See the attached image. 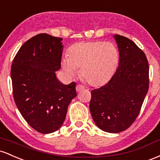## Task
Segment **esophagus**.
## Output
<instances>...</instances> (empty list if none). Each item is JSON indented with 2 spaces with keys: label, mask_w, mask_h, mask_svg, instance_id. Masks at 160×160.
Masks as SVG:
<instances>
[{
  "label": "esophagus",
  "mask_w": 160,
  "mask_h": 160,
  "mask_svg": "<svg viewBox=\"0 0 160 160\" xmlns=\"http://www.w3.org/2000/svg\"><path fill=\"white\" fill-rule=\"evenodd\" d=\"M84 88H85V87H84L83 85H78L76 86V91H77V92H78V91H82V90H83Z\"/></svg>",
  "instance_id": "esophagus-1"
}]
</instances>
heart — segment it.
<instances>
[{"label":"heart","instance_id":"1","mask_svg":"<svg viewBox=\"0 0 160 160\" xmlns=\"http://www.w3.org/2000/svg\"><path fill=\"white\" fill-rule=\"evenodd\" d=\"M119 61V52L110 42H81L69 48L62 68L69 75L80 69L81 77L91 85H100L113 74Z\"/></svg>","mask_w":160,"mask_h":160}]
</instances>
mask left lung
<instances>
[{"mask_svg":"<svg viewBox=\"0 0 160 160\" xmlns=\"http://www.w3.org/2000/svg\"><path fill=\"white\" fill-rule=\"evenodd\" d=\"M114 38L119 52V67L105 85L91 91L89 105L95 124L109 133H119L133 124L149 88L145 53L128 38Z\"/></svg>","mask_w":160,"mask_h":160,"instance_id":"obj_1","label":"left lung"}]
</instances>
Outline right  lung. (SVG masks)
Masks as SVG:
<instances>
[{"mask_svg": "<svg viewBox=\"0 0 160 160\" xmlns=\"http://www.w3.org/2000/svg\"><path fill=\"white\" fill-rule=\"evenodd\" d=\"M61 41L45 33L32 37L18 51L11 66L16 105L27 123L42 134L60 128L77 95L75 82L62 85L55 74L61 67Z\"/></svg>", "mask_w": 160, "mask_h": 160, "instance_id": "1", "label": "right lung"}]
</instances>
